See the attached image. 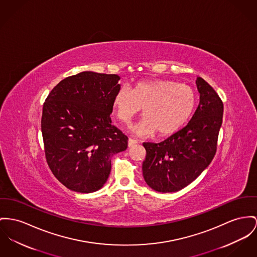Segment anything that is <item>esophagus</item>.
<instances>
[{"label": "esophagus", "instance_id": "1", "mask_svg": "<svg viewBox=\"0 0 257 257\" xmlns=\"http://www.w3.org/2000/svg\"><path fill=\"white\" fill-rule=\"evenodd\" d=\"M136 144H137V140L134 139V138H128V141H127V145H128V147L135 146Z\"/></svg>", "mask_w": 257, "mask_h": 257}]
</instances>
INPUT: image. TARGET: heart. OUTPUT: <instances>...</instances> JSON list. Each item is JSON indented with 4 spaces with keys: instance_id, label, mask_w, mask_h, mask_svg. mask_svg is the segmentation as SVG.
<instances>
[{
    "instance_id": "b5f03b06",
    "label": "heart",
    "mask_w": 257,
    "mask_h": 257,
    "mask_svg": "<svg viewBox=\"0 0 257 257\" xmlns=\"http://www.w3.org/2000/svg\"><path fill=\"white\" fill-rule=\"evenodd\" d=\"M196 105L191 86L171 80H141L132 86L120 87L112 107L118 120L128 124L143 107L144 117L133 132L139 136H168L179 130L190 118Z\"/></svg>"
}]
</instances>
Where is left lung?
Listing matches in <instances>:
<instances>
[{
	"label": "left lung",
	"instance_id": "left-lung-1",
	"mask_svg": "<svg viewBox=\"0 0 257 257\" xmlns=\"http://www.w3.org/2000/svg\"><path fill=\"white\" fill-rule=\"evenodd\" d=\"M196 85L200 103L188 123L160 143H143V177L155 191L171 193L186 187L209 166L216 152L223 103L201 77Z\"/></svg>",
	"mask_w": 257,
	"mask_h": 257
}]
</instances>
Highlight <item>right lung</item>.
<instances>
[{
    "instance_id": "1",
    "label": "right lung",
    "mask_w": 257,
    "mask_h": 257,
    "mask_svg": "<svg viewBox=\"0 0 257 257\" xmlns=\"http://www.w3.org/2000/svg\"><path fill=\"white\" fill-rule=\"evenodd\" d=\"M120 79L115 74L81 72L59 82L44 103L46 159L53 175L72 191L102 188L112 156L127 148V137L110 117Z\"/></svg>"
}]
</instances>
